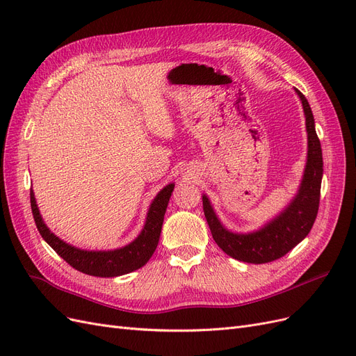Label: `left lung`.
I'll return each instance as SVG.
<instances>
[{"instance_id": "1", "label": "left lung", "mask_w": 356, "mask_h": 356, "mask_svg": "<svg viewBox=\"0 0 356 356\" xmlns=\"http://www.w3.org/2000/svg\"><path fill=\"white\" fill-rule=\"evenodd\" d=\"M296 92L303 104L306 117L307 161L298 193L288 207L260 230L252 233H233L221 224L207 195L202 196L203 212L213 241L234 260L252 264L275 261L303 241L316 220L322 172H324L322 149L315 131V118L310 105L303 93L297 89Z\"/></svg>"}]
</instances>
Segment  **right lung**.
Masks as SVG:
<instances>
[{
    "mask_svg": "<svg viewBox=\"0 0 356 356\" xmlns=\"http://www.w3.org/2000/svg\"><path fill=\"white\" fill-rule=\"evenodd\" d=\"M174 187L175 184L172 182V184H168L163 190L159 191V195L154 197L152 204H149L143 232L139 233V236L134 242L123 248H118V250L114 251H84L59 239L58 236H55L49 230L44 221H42L34 197V191L32 190L31 209L41 238L44 239L53 250L63 258V260L70 266H72L75 270L90 276L115 277L141 268L154 254L160 238L161 224H163L165 212L172 191H174Z\"/></svg>",
    "mask_w": 356,
    "mask_h": 356,
    "instance_id": "add662e5",
    "label": "right lung"
}]
</instances>
